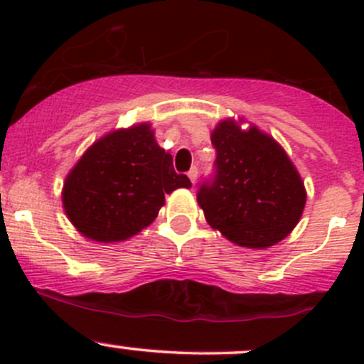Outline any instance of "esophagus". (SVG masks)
<instances>
[{
	"mask_svg": "<svg viewBox=\"0 0 364 364\" xmlns=\"http://www.w3.org/2000/svg\"><path fill=\"white\" fill-rule=\"evenodd\" d=\"M197 176H199V171H197V167H192V168H190V172H188L190 181L196 183V181H197Z\"/></svg>",
	"mask_w": 364,
	"mask_h": 364,
	"instance_id": "34e87169",
	"label": "esophagus"
}]
</instances>
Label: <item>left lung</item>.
<instances>
[{
  "mask_svg": "<svg viewBox=\"0 0 364 364\" xmlns=\"http://www.w3.org/2000/svg\"><path fill=\"white\" fill-rule=\"evenodd\" d=\"M243 119H222L211 132L216 174L197 192L205 222L237 247L264 250L294 230L306 204L296 165L271 135Z\"/></svg>",
  "mask_w": 364,
  "mask_h": 364,
  "instance_id": "left-lung-1",
  "label": "left lung"
}]
</instances>
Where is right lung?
Returning <instances> with one entry per match:
<instances>
[{"instance_id":"add662e5","label":"right lung","mask_w":364,"mask_h":364,"mask_svg":"<svg viewBox=\"0 0 364 364\" xmlns=\"http://www.w3.org/2000/svg\"><path fill=\"white\" fill-rule=\"evenodd\" d=\"M190 186L185 174L174 172L151 123H139L95 141L65 178L61 200L84 237L117 243L153 223L165 193Z\"/></svg>"}]
</instances>
